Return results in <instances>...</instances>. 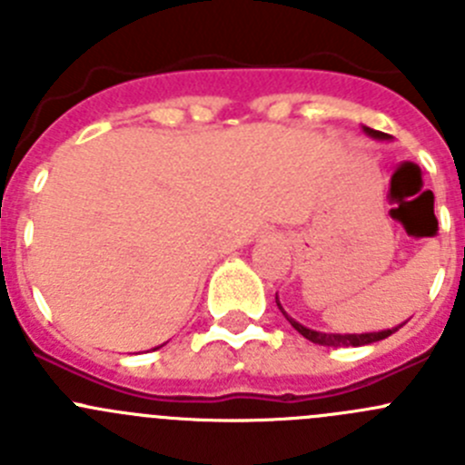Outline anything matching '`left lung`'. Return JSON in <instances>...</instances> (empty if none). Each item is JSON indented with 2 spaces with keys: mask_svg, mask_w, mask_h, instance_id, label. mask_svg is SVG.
<instances>
[{
  "mask_svg": "<svg viewBox=\"0 0 465 465\" xmlns=\"http://www.w3.org/2000/svg\"><path fill=\"white\" fill-rule=\"evenodd\" d=\"M365 132H368L370 136H374V139H391V134H383V132L379 130H370V127H365ZM278 303V299H276ZM278 308H281V303H278ZM282 311V308H281ZM282 315L287 317V312L282 311ZM287 322H290L292 326H294L299 333L303 335L306 340H311V342L315 344H322V347H362V344H372V342H379V340L388 338V335H392L395 331H400L401 326L406 324H400L397 329H388V331H379V333H320V331H312V329H306V326H302L299 322H294L292 317H287Z\"/></svg>",
  "mask_w": 465,
  "mask_h": 465,
  "instance_id": "8db88e82",
  "label": "left lung"
}]
</instances>
